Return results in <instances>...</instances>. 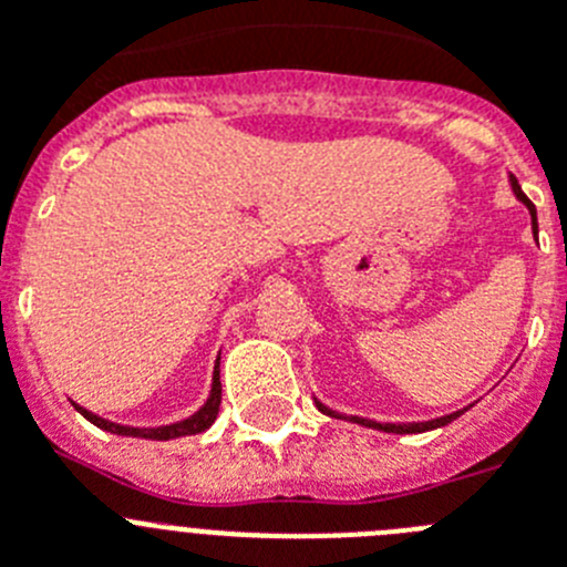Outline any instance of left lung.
I'll return each instance as SVG.
<instances>
[{
    "instance_id": "8db88e82",
    "label": "left lung",
    "mask_w": 567,
    "mask_h": 567,
    "mask_svg": "<svg viewBox=\"0 0 567 567\" xmlns=\"http://www.w3.org/2000/svg\"><path fill=\"white\" fill-rule=\"evenodd\" d=\"M508 184H511V193L517 195V202H523L525 207H528L530 229H534V238H537V209H534V204L528 202V195L523 193V187H519V182L514 178V175H508ZM315 405H318V412L329 414V417H343V414H338L334 409H329V405L320 403L318 398H315ZM463 412H468V409H460V412L445 414V417H437V420H425V423H378V420L352 417V414H349V417H343V420H349V423L365 425V429H378V432H389V434H423V432H432V429H443V425L454 423V420H457Z\"/></svg>"
}]
</instances>
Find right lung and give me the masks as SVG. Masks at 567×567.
Instances as JSON below:
<instances>
[{
	"label": "right lung",
	"instance_id": "obj_1",
	"mask_svg": "<svg viewBox=\"0 0 567 567\" xmlns=\"http://www.w3.org/2000/svg\"><path fill=\"white\" fill-rule=\"evenodd\" d=\"M218 363H221V354H218V360H215L213 385H209L207 403H204L202 409H198V412H195V414H189V417L178 420V423L150 425V429H138V425H122V423H113V420L99 417L96 412H90V409L79 405L76 400H70V403H73V409H76V412L82 414L84 420H90V423H93V425H99L102 432L118 434V437L175 440V437H187V434H202V432H207L209 425L215 423V417H218V405H221V369H218Z\"/></svg>",
	"mask_w": 567,
	"mask_h": 567
}]
</instances>
